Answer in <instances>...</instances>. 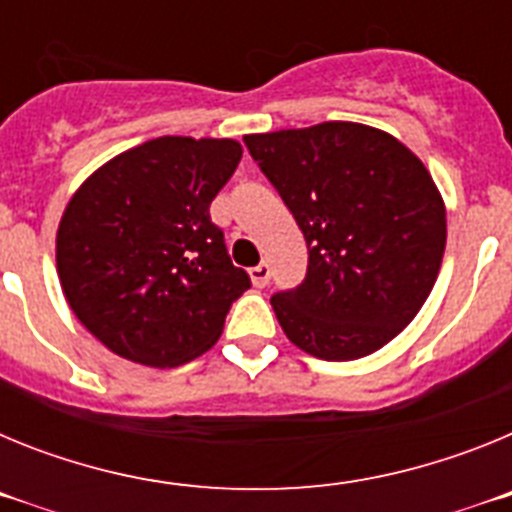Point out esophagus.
Returning a JSON list of instances; mask_svg holds the SVG:
<instances>
[{"mask_svg": "<svg viewBox=\"0 0 512 512\" xmlns=\"http://www.w3.org/2000/svg\"><path fill=\"white\" fill-rule=\"evenodd\" d=\"M271 279V269L269 264H259V266H253L251 269V282L253 287H266Z\"/></svg>", "mask_w": 512, "mask_h": 512, "instance_id": "esophagus-1", "label": "esophagus"}]
</instances>
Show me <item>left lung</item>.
I'll list each match as a JSON object with an SVG mask.
<instances>
[{"label":"left lung","instance_id":"left-lung-1","mask_svg":"<svg viewBox=\"0 0 512 512\" xmlns=\"http://www.w3.org/2000/svg\"><path fill=\"white\" fill-rule=\"evenodd\" d=\"M243 143L307 241L302 284L271 297L287 338L325 361L379 351L428 300L446 248V207L423 161L359 122Z\"/></svg>","mask_w":512,"mask_h":512}]
</instances>
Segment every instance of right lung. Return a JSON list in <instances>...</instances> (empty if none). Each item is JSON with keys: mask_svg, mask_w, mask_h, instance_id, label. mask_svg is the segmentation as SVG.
<instances>
[{"mask_svg": "<svg viewBox=\"0 0 512 512\" xmlns=\"http://www.w3.org/2000/svg\"><path fill=\"white\" fill-rule=\"evenodd\" d=\"M243 148L164 135L120 153L76 189L56 235L63 295L122 359L179 366L220 338L251 287L210 220Z\"/></svg>", "mask_w": 512, "mask_h": 512, "instance_id": "obj_1", "label": "right lung"}]
</instances>
